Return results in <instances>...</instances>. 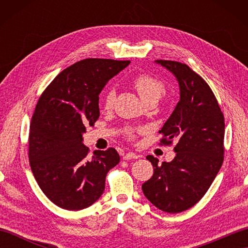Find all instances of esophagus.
I'll list each match as a JSON object with an SVG mask.
<instances>
[{
  "instance_id": "esophagus-1",
  "label": "esophagus",
  "mask_w": 248,
  "mask_h": 248,
  "mask_svg": "<svg viewBox=\"0 0 248 248\" xmlns=\"http://www.w3.org/2000/svg\"><path fill=\"white\" fill-rule=\"evenodd\" d=\"M138 157H139V155H136V154H134V152H128V154H125L124 155L123 159L128 161V160H132V159H138Z\"/></svg>"
}]
</instances>
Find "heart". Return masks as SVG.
<instances>
[{
    "label": "heart",
    "instance_id": "heart-1",
    "mask_svg": "<svg viewBox=\"0 0 248 248\" xmlns=\"http://www.w3.org/2000/svg\"><path fill=\"white\" fill-rule=\"evenodd\" d=\"M133 85L136 91H138L140 98L143 99V101L148 99L159 100L165 93L166 91L165 84L160 78H157L155 76L147 75V73H141V75L136 76L133 78ZM115 97V89L113 87L108 88L103 97V105L105 108L108 109L113 107ZM127 133L131 136L132 130H128Z\"/></svg>",
    "mask_w": 248,
    "mask_h": 248
}]
</instances>
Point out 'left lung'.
Listing matches in <instances>:
<instances>
[{
    "label": "left lung",
    "mask_w": 248,
    "mask_h": 248,
    "mask_svg": "<svg viewBox=\"0 0 248 248\" xmlns=\"http://www.w3.org/2000/svg\"><path fill=\"white\" fill-rule=\"evenodd\" d=\"M177 78L180 101L163 128L160 145L176 140V156L163 162L147 160L154 175L141 189L149 202L167 213H180L196 204L207 193L224 161L225 119L212 89L186 64L156 61Z\"/></svg>",
    "instance_id": "1"
}]
</instances>
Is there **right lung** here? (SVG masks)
Instances as JSON below:
<instances>
[{
    "label": "right lung",
    "instance_id": "add662e5",
    "mask_svg": "<svg viewBox=\"0 0 248 248\" xmlns=\"http://www.w3.org/2000/svg\"><path fill=\"white\" fill-rule=\"evenodd\" d=\"M130 61L86 59L62 70L36 104L29 159L41 191L60 208L78 211L101 196L105 178L120 161L115 148L88 155L86 127L99 118V93Z\"/></svg>",
    "mask_w": 248,
    "mask_h": 248
}]
</instances>
